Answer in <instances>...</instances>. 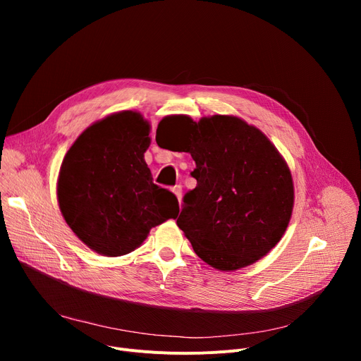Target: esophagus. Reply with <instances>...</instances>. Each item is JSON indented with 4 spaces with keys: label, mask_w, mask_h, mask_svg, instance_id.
Instances as JSON below:
<instances>
[{
    "label": "esophagus",
    "mask_w": 361,
    "mask_h": 361,
    "mask_svg": "<svg viewBox=\"0 0 361 361\" xmlns=\"http://www.w3.org/2000/svg\"><path fill=\"white\" fill-rule=\"evenodd\" d=\"M173 192H174V195L177 196V199H178V202L181 203V196H183V187L178 184V185H176V187H173Z\"/></svg>",
    "instance_id": "34e87169"
}]
</instances>
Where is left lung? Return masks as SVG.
I'll return each instance as SVG.
<instances>
[{"instance_id": "left-lung-1", "label": "left lung", "mask_w": 361, "mask_h": 361, "mask_svg": "<svg viewBox=\"0 0 361 361\" xmlns=\"http://www.w3.org/2000/svg\"><path fill=\"white\" fill-rule=\"evenodd\" d=\"M184 152L196 162L197 185L184 195L177 225L195 253L219 271L269 253L294 204L291 173L269 139L237 117L214 116L190 120Z\"/></svg>"}]
</instances>
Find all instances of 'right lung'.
Instances as JSON below:
<instances>
[{"instance_id":"obj_1","label":"right lung","mask_w":361,"mask_h":361,"mask_svg":"<svg viewBox=\"0 0 361 361\" xmlns=\"http://www.w3.org/2000/svg\"><path fill=\"white\" fill-rule=\"evenodd\" d=\"M149 123L123 111L92 124L61 164L56 196L73 233L99 255L123 256L150 228L178 215V200L154 184L145 162Z\"/></svg>"}]
</instances>
